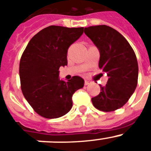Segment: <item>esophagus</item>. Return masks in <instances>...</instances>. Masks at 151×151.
<instances>
[{
	"mask_svg": "<svg viewBox=\"0 0 151 151\" xmlns=\"http://www.w3.org/2000/svg\"><path fill=\"white\" fill-rule=\"evenodd\" d=\"M90 83H91V81H90V80H85V85L86 86L88 85V84H90Z\"/></svg>",
	"mask_w": 151,
	"mask_h": 151,
	"instance_id": "obj_1",
	"label": "esophagus"
}]
</instances>
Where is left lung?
I'll return each instance as SVG.
<instances>
[{
	"label": "left lung",
	"mask_w": 151,
	"mask_h": 151,
	"mask_svg": "<svg viewBox=\"0 0 151 151\" xmlns=\"http://www.w3.org/2000/svg\"><path fill=\"white\" fill-rule=\"evenodd\" d=\"M85 34L100 52L99 68L109 77L105 86L91 101L95 108L112 112L122 107L137 86L139 67L136 54L127 39L106 25L85 27Z\"/></svg>",
	"instance_id": "8db88e82"
}]
</instances>
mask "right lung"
Here are the masks:
<instances>
[{"label": "right lung", "instance_id": "right-lung-1", "mask_svg": "<svg viewBox=\"0 0 151 151\" xmlns=\"http://www.w3.org/2000/svg\"><path fill=\"white\" fill-rule=\"evenodd\" d=\"M84 27L49 26L35 35L22 56L19 65L22 90L25 99L41 116L56 118L72 107V96L84 86L74 76L60 80L59 69L67 65L68 49L83 33Z\"/></svg>", "mask_w": 151, "mask_h": 151}]
</instances>
